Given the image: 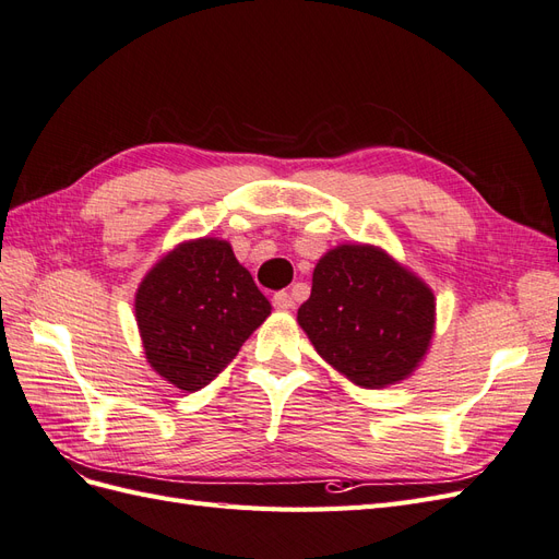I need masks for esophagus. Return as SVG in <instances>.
<instances>
[{
    "mask_svg": "<svg viewBox=\"0 0 559 559\" xmlns=\"http://www.w3.org/2000/svg\"><path fill=\"white\" fill-rule=\"evenodd\" d=\"M273 306H275L277 310H292V308H294V298H292L289 292H277V294L273 296Z\"/></svg>",
    "mask_w": 559,
    "mask_h": 559,
    "instance_id": "1",
    "label": "esophagus"
}]
</instances>
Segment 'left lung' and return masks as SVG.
Instances as JSON below:
<instances>
[{
	"instance_id": "8db88e82",
	"label": "left lung",
	"mask_w": 559,
	"mask_h": 559,
	"mask_svg": "<svg viewBox=\"0 0 559 559\" xmlns=\"http://www.w3.org/2000/svg\"><path fill=\"white\" fill-rule=\"evenodd\" d=\"M433 314L425 282L376 247L343 245L317 263L298 324L333 368L380 389L408 378L425 357Z\"/></svg>"
}]
</instances>
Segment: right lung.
Returning a JSON list of instances; mask_svg holds the SVG:
<instances>
[{
  "label": "right lung",
  "mask_w": 559,
  "mask_h": 559,
  "mask_svg": "<svg viewBox=\"0 0 559 559\" xmlns=\"http://www.w3.org/2000/svg\"><path fill=\"white\" fill-rule=\"evenodd\" d=\"M134 312L148 364L167 382L198 392L216 378L270 314V302L228 242H186L151 270Z\"/></svg>",
  "instance_id": "right-lung-1"
}]
</instances>
